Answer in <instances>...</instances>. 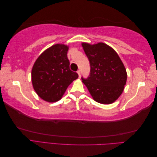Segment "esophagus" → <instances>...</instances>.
<instances>
[{
	"label": "esophagus",
	"mask_w": 157,
	"mask_h": 157,
	"mask_svg": "<svg viewBox=\"0 0 157 157\" xmlns=\"http://www.w3.org/2000/svg\"><path fill=\"white\" fill-rule=\"evenodd\" d=\"M77 73H78V77H80V70L77 71Z\"/></svg>",
	"instance_id": "obj_1"
}]
</instances>
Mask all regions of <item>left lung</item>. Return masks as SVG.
Segmentation results:
<instances>
[{
    "label": "left lung",
    "mask_w": 157,
    "mask_h": 157,
    "mask_svg": "<svg viewBox=\"0 0 157 157\" xmlns=\"http://www.w3.org/2000/svg\"><path fill=\"white\" fill-rule=\"evenodd\" d=\"M82 46L90 64L89 77L82 78V82L94 101L113 103L124 91L127 80L126 70L119 56L103 42H82Z\"/></svg>",
    "instance_id": "obj_1"
}]
</instances>
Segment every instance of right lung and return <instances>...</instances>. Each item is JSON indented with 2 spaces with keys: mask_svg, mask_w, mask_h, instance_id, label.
Listing matches in <instances>:
<instances>
[{
  "mask_svg": "<svg viewBox=\"0 0 157 157\" xmlns=\"http://www.w3.org/2000/svg\"><path fill=\"white\" fill-rule=\"evenodd\" d=\"M69 46L56 44L39 56L33 66L31 81L33 88L41 99L53 103L62 98L66 90L78 75L69 68Z\"/></svg>",
  "mask_w": 157,
  "mask_h": 157,
  "instance_id": "right-lung-1",
  "label": "right lung"
}]
</instances>
